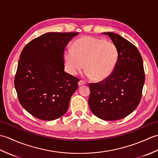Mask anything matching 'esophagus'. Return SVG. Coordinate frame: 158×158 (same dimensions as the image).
I'll list each match as a JSON object with an SVG mask.
<instances>
[{"label":"esophagus","instance_id":"1","mask_svg":"<svg viewBox=\"0 0 158 158\" xmlns=\"http://www.w3.org/2000/svg\"><path fill=\"white\" fill-rule=\"evenodd\" d=\"M85 85V82L83 81H81V80H80V81L78 82V85L81 86V85Z\"/></svg>","mask_w":158,"mask_h":158}]
</instances>
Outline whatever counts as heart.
<instances>
[{"mask_svg":"<svg viewBox=\"0 0 158 158\" xmlns=\"http://www.w3.org/2000/svg\"><path fill=\"white\" fill-rule=\"evenodd\" d=\"M119 51L113 42L92 36H84L73 43V49L64 53L65 69L76 75L83 69L94 81H102L111 75L117 64Z\"/></svg>","mask_w":158,"mask_h":158,"instance_id":"1","label":"heart"}]
</instances>
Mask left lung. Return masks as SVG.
I'll return each instance as SVG.
<instances>
[{
    "mask_svg": "<svg viewBox=\"0 0 158 158\" xmlns=\"http://www.w3.org/2000/svg\"><path fill=\"white\" fill-rule=\"evenodd\" d=\"M109 36L119 51L113 73L108 78L89 83L88 104L92 112L106 121L121 119L130 115L139 105L145 83L142 57L132 43L113 32Z\"/></svg>",
    "mask_w": 158,
    "mask_h": 158,
    "instance_id": "left-lung-1",
    "label": "left lung"
}]
</instances>
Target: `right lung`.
<instances>
[{
  "instance_id": "obj_1",
  "label": "right lung",
  "mask_w": 158,
  "mask_h": 158,
  "mask_svg": "<svg viewBox=\"0 0 158 158\" xmlns=\"http://www.w3.org/2000/svg\"><path fill=\"white\" fill-rule=\"evenodd\" d=\"M79 32H48L32 40L19 56L14 84L21 105L39 119L64 115L79 80L64 72V52Z\"/></svg>"
}]
</instances>
